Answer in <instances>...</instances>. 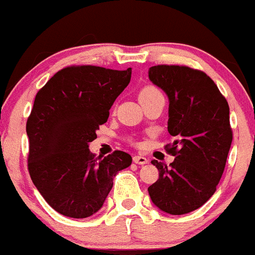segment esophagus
Segmentation results:
<instances>
[{
    "label": "esophagus",
    "mask_w": 255,
    "mask_h": 255,
    "mask_svg": "<svg viewBox=\"0 0 255 255\" xmlns=\"http://www.w3.org/2000/svg\"><path fill=\"white\" fill-rule=\"evenodd\" d=\"M132 161H134L135 164L144 165V164H147V161H149V160H147L145 156H141V155H134V156H132Z\"/></svg>",
    "instance_id": "1"
}]
</instances>
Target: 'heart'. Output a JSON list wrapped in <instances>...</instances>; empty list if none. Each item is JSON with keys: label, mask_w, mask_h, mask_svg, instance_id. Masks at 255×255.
Listing matches in <instances>:
<instances>
[{"label": "heart", "mask_w": 255, "mask_h": 255, "mask_svg": "<svg viewBox=\"0 0 255 255\" xmlns=\"http://www.w3.org/2000/svg\"><path fill=\"white\" fill-rule=\"evenodd\" d=\"M154 96H162L161 91H160L157 87L149 85V86H145L144 89L140 91L139 98L140 99H145V98H154Z\"/></svg>", "instance_id": "heart-1"}]
</instances>
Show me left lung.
I'll return each mask as SVG.
<instances>
[{
  "label": "left lung",
  "instance_id": "left-lung-1",
  "mask_svg": "<svg viewBox=\"0 0 255 255\" xmlns=\"http://www.w3.org/2000/svg\"><path fill=\"white\" fill-rule=\"evenodd\" d=\"M149 77L168 95V131L176 140L165 145L166 152L175 156L169 168L151 161L159 179L147 191L162 212L186 214L209 200L223 175L233 140L229 105L200 70L156 65L150 67Z\"/></svg>",
  "mask_w": 255,
  "mask_h": 255
}]
</instances>
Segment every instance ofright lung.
<instances>
[{
  "mask_svg": "<svg viewBox=\"0 0 255 255\" xmlns=\"http://www.w3.org/2000/svg\"><path fill=\"white\" fill-rule=\"evenodd\" d=\"M130 79L131 67L72 65L36 94L26 124L28 173L48 205L65 217L87 218L98 212L116 173L131 164V156L121 150L104 157L89 150Z\"/></svg>",
  "mask_w": 255,
  "mask_h": 255,
  "instance_id": "add662e5",
  "label": "right lung"
}]
</instances>
